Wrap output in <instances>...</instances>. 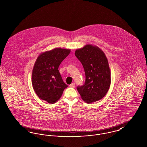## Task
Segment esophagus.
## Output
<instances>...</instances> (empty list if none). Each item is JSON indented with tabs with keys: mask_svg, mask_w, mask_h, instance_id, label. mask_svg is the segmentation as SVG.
<instances>
[{
	"mask_svg": "<svg viewBox=\"0 0 147 147\" xmlns=\"http://www.w3.org/2000/svg\"><path fill=\"white\" fill-rule=\"evenodd\" d=\"M69 86H70V87H71V88H74V87H75V83H71V84L69 85Z\"/></svg>",
	"mask_w": 147,
	"mask_h": 147,
	"instance_id": "34e87169",
	"label": "esophagus"
}]
</instances>
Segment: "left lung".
<instances>
[{"label": "left lung", "mask_w": 147, "mask_h": 147, "mask_svg": "<svg viewBox=\"0 0 147 147\" xmlns=\"http://www.w3.org/2000/svg\"><path fill=\"white\" fill-rule=\"evenodd\" d=\"M75 55L82 63L86 74V82L77 87L82 99L92 103L102 99L111 83V73L107 58L96 45L86 44L78 49Z\"/></svg>", "instance_id": "8db88e82"}]
</instances>
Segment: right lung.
Wrapping results in <instances>:
<instances>
[{"instance_id": "1", "label": "right lung", "mask_w": 147, "mask_h": 147, "mask_svg": "<svg viewBox=\"0 0 147 147\" xmlns=\"http://www.w3.org/2000/svg\"><path fill=\"white\" fill-rule=\"evenodd\" d=\"M70 51V49L56 48L41 53L37 57L32 83L35 93L42 100L50 104L56 103L68 86L63 81L58 68Z\"/></svg>"}]
</instances>
